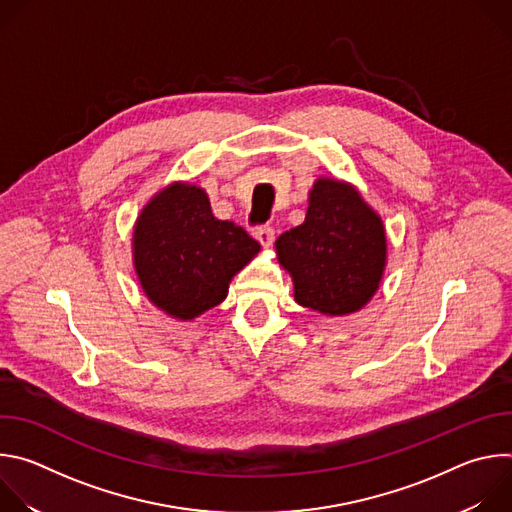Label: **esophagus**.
Returning <instances> with one entry per match:
<instances>
[{"instance_id": "34e87169", "label": "esophagus", "mask_w": 512, "mask_h": 512, "mask_svg": "<svg viewBox=\"0 0 512 512\" xmlns=\"http://www.w3.org/2000/svg\"><path fill=\"white\" fill-rule=\"evenodd\" d=\"M255 239L261 243V247H271L273 245V239H275V231L271 227H257L255 229Z\"/></svg>"}]
</instances>
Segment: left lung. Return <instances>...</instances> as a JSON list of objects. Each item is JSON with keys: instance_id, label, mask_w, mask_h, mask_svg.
Returning a JSON list of instances; mask_svg holds the SVG:
<instances>
[{"instance_id": "obj_1", "label": "left lung", "mask_w": 512, "mask_h": 512, "mask_svg": "<svg viewBox=\"0 0 512 512\" xmlns=\"http://www.w3.org/2000/svg\"><path fill=\"white\" fill-rule=\"evenodd\" d=\"M275 249L294 279L296 302L326 316L358 312L375 296L387 263L381 216L334 178L316 180L306 221L285 231Z\"/></svg>"}]
</instances>
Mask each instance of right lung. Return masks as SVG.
I'll use <instances>...</instances> for the list:
<instances>
[{"instance_id":"1","label":"right lung","mask_w":512,"mask_h":512,"mask_svg":"<svg viewBox=\"0 0 512 512\" xmlns=\"http://www.w3.org/2000/svg\"><path fill=\"white\" fill-rule=\"evenodd\" d=\"M259 249L243 227L218 221L206 192L186 182L160 190L133 229V265L143 294L184 322L221 304L231 279Z\"/></svg>"}]
</instances>
